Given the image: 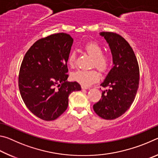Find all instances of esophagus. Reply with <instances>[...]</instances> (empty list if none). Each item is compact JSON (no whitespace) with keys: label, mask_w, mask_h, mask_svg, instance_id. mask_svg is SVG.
<instances>
[{"label":"esophagus","mask_w":158,"mask_h":158,"mask_svg":"<svg viewBox=\"0 0 158 158\" xmlns=\"http://www.w3.org/2000/svg\"><path fill=\"white\" fill-rule=\"evenodd\" d=\"M81 89H89V87L85 86V85H81Z\"/></svg>","instance_id":"1"}]
</instances>
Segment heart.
<instances>
[{
	"mask_svg": "<svg viewBox=\"0 0 158 158\" xmlns=\"http://www.w3.org/2000/svg\"><path fill=\"white\" fill-rule=\"evenodd\" d=\"M85 49L89 55L93 58V65L97 68L99 70L105 73L110 68L112 59L111 56L106 53H103V49L96 42H89L85 46ZM76 53L74 52L70 53L68 58V63L71 66L75 64ZM71 78L73 81L85 86H89L93 83L97 81L100 78V74L97 69H79L73 73Z\"/></svg>",
	"mask_w": 158,
	"mask_h": 158,
	"instance_id": "b5f03b06",
	"label": "heart"
}]
</instances>
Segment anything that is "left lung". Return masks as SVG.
<instances>
[{"label": "left lung", "mask_w": 158, "mask_h": 158, "mask_svg": "<svg viewBox=\"0 0 158 158\" xmlns=\"http://www.w3.org/2000/svg\"><path fill=\"white\" fill-rule=\"evenodd\" d=\"M100 35L110 47L114 65L100 85L109 89L102 92L93 109L102 118L113 120L122 116L135 100L139 84V68L132 48L121 35L111 32H102Z\"/></svg>", "instance_id": "obj_1"}]
</instances>
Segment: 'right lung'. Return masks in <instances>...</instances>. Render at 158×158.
I'll use <instances>...</instances> for the list:
<instances>
[{"mask_svg": "<svg viewBox=\"0 0 158 158\" xmlns=\"http://www.w3.org/2000/svg\"><path fill=\"white\" fill-rule=\"evenodd\" d=\"M73 38L60 33L38 40L23 57L19 74V88L27 108L44 121H53L68 106L69 95L81 90L68 82L67 62Z\"/></svg>", "mask_w": 158, "mask_h": 158, "instance_id": "right-lung-1", "label": "right lung"}]
</instances>
